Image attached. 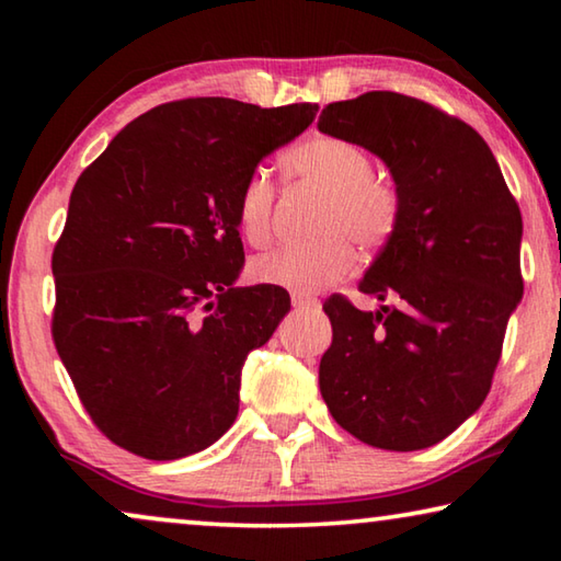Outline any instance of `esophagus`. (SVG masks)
<instances>
[{
  "instance_id": "1",
  "label": "esophagus",
  "mask_w": 561,
  "mask_h": 561,
  "mask_svg": "<svg viewBox=\"0 0 561 561\" xmlns=\"http://www.w3.org/2000/svg\"><path fill=\"white\" fill-rule=\"evenodd\" d=\"M291 304H294V309H297V311H311V309H317V301L309 299V297H301V294H294Z\"/></svg>"
}]
</instances>
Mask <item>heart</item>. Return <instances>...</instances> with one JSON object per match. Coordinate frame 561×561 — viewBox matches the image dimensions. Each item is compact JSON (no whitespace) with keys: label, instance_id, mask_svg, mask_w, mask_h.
<instances>
[{"label":"heart","instance_id":"b5f03b06","mask_svg":"<svg viewBox=\"0 0 561 561\" xmlns=\"http://www.w3.org/2000/svg\"><path fill=\"white\" fill-rule=\"evenodd\" d=\"M282 168L287 178L324 193L319 207L314 242L277 247L250 262L252 282L311 294L344 277L354 264V240L360 250L376 252L393 240L401 225V195L393 183L374 173V158L366 148L341 136L314 133L284 150ZM274 185L254 173L237 195V230L250 244L267 242L272 232Z\"/></svg>","mask_w":561,"mask_h":561}]
</instances>
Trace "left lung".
Returning a JSON list of instances; mask_svg holds the SVG:
<instances>
[{
	"label": "left lung",
	"mask_w": 561,
	"mask_h": 561,
	"mask_svg": "<svg viewBox=\"0 0 561 561\" xmlns=\"http://www.w3.org/2000/svg\"><path fill=\"white\" fill-rule=\"evenodd\" d=\"M319 130L391 170L401 225L358 291L393 307L360 311L334 294V339L319 388L334 421L383 450L440 443L490 393L522 299V215L495 156L468 123L393 91L321 111Z\"/></svg>",
	"instance_id": "left-lung-1"
}]
</instances>
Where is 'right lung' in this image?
Listing matches in <instances>:
<instances>
[{
    "instance_id": "obj_1",
    "label": "right lung",
    "mask_w": 561,
    "mask_h": 561,
    "mask_svg": "<svg viewBox=\"0 0 561 561\" xmlns=\"http://www.w3.org/2000/svg\"><path fill=\"white\" fill-rule=\"evenodd\" d=\"M317 111L163 103L76 180L51 257V334L91 421L128 453L178 460L234 423L244 358L289 311L282 287H234L237 195Z\"/></svg>"
}]
</instances>
